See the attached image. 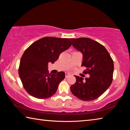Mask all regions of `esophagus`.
<instances>
[{"mask_svg": "<svg viewBox=\"0 0 130 130\" xmlns=\"http://www.w3.org/2000/svg\"><path fill=\"white\" fill-rule=\"evenodd\" d=\"M69 76H70V74H69V73H65V77H66V78L68 77H69Z\"/></svg>", "mask_w": 130, "mask_h": 130, "instance_id": "34e87169", "label": "esophagus"}]
</instances>
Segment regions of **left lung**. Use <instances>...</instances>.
Wrapping results in <instances>:
<instances>
[{"mask_svg":"<svg viewBox=\"0 0 130 130\" xmlns=\"http://www.w3.org/2000/svg\"><path fill=\"white\" fill-rule=\"evenodd\" d=\"M72 45L83 54L82 67L89 77L75 76L76 82L70 87L72 94L83 101H92L107 91L113 80V62L104 46L88 38L70 39Z\"/></svg>","mask_w":130,"mask_h":130,"instance_id":"1","label":"left lung"}]
</instances>
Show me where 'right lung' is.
<instances>
[{
    "mask_svg": "<svg viewBox=\"0 0 130 130\" xmlns=\"http://www.w3.org/2000/svg\"><path fill=\"white\" fill-rule=\"evenodd\" d=\"M72 45L70 38L43 37L32 43L22 56L19 75L23 87L34 98L44 99L56 93L65 73H49L48 63H54L61 53Z\"/></svg>",
    "mask_w": 130,
    "mask_h": 130,
    "instance_id": "right-lung-1",
    "label": "right lung"
}]
</instances>
